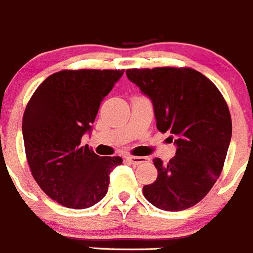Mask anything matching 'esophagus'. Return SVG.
Listing matches in <instances>:
<instances>
[{"mask_svg":"<svg viewBox=\"0 0 253 253\" xmlns=\"http://www.w3.org/2000/svg\"><path fill=\"white\" fill-rule=\"evenodd\" d=\"M126 161L130 164H133V166H139V164L149 161V158H147V157H134V155H128V157H126Z\"/></svg>","mask_w":253,"mask_h":253,"instance_id":"esophagus-1","label":"esophagus"}]
</instances>
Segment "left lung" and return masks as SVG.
<instances>
[{
    "label": "left lung",
    "mask_w": 253,
    "mask_h": 253,
    "mask_svg": "<svg viewBox=\"0 0 253 253\" xmlns=\"http://www.w3.org/2000/svg\"><path fill=\"white\" fill-rule=\"evenodd\" d=\"M126 76L152 100L157 128L169 131L177 152L154 158L158 177L143 187L159 210L178 212L201 202L221 175L232 120L226 100L208 78L191 68L129 69Z\"/></svg>",
    "instance_id": "left-lung-1"
}]
</instances>
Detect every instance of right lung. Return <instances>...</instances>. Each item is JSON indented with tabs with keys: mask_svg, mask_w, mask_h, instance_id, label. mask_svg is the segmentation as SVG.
Returning a JSON list of instances; mask_svg holds the SVG:
<instances>
[{
	"mask_svg": "<svg viewBox=\"0 0 253 253\" xmlns=\"http://www.w3.org/2000/svg\"><path fill=\"white\" fill-rule=\"evenodd\" d=\"M124 70H62L42 81L22 118L32 177L60 205L84 210L100 202L120 157H99L81 138Z\"/></svg>",
	"mask_w": 253,
	"mask_h": 253,
	"instance_id": "add662e5",
	"label": "right lung"
}]
</instances>
